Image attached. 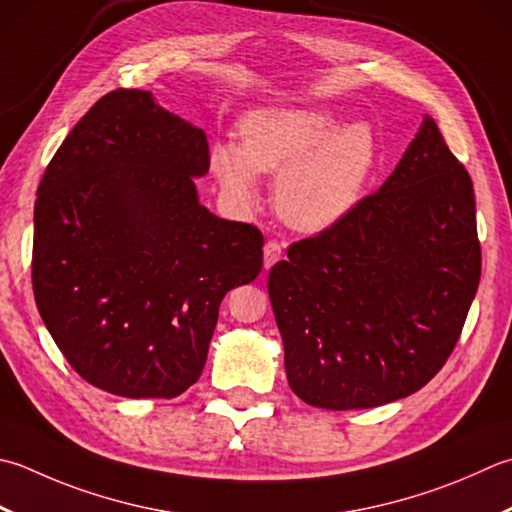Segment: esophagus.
<instances>
[{
	"label": "esophagus",
	"mask_w": 512,
	"mask_h": 512,
	"mask_svg": "<svg viewBox=\"0 0 512 512\" xmlns=\"http://www.w3.org/2000/svg\"><path fill=\"white\" fill-rule=\"evenodd\" d=\"M282 244L279 242H275V239H270V242H266L264 244V268L268 270V268H273V264L275 262H279V259H282Z\"/></svg>",
	"instance_id": "1"
}]
</instances>
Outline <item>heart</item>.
Masks as SVG:
<instances>
[{
  "label": "heart",
  "instance_id": "heart-1",
  "mask_svg": "<svg viewBox=\"0 0 512 512\" xmlns=\"http://www.w3.org/2000/svg\"><path fill=\"white\" fill-rule=\"evenodd\" d=\"M377 166V137L366 122L326 106H270L242 122V146L213 150V170L242 206L259 197L257 173L277 176L275 208L304 233H322L353 213Z\"/></svg>",
  "mask_w": 512,
  "mask_h": 512
}]
</instances>
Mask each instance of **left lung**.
Wrapping results in <instances>:
<instances>
[{"mask_svg":"<svg viewBox=\"0 0 512 512\" xmlns=\"http://www.w3.org/2000/svg\"><path fill=\"white\" fill-rule=\"evenodd\" d=\"M479 275L473 182L426 115L377 193L270 268L293 393L328 410L417 393L453 353Z\"/></svg>","mask_w":512,"mask_h":512,"instance_id":"8db88e82","label":"left lung"}]
</instances>
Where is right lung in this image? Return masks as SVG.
Instances as JSON below:
<instances>
[{"instance_id":"1","label":"right lung","mask_w":512,"mask_h":512,"mask_svg":"<svg viewBox=\"0 0 512 512\" xmlns=\"http://www.w3.org/2000/svg\"><path fill=\"white\" fill-rule=\"evenodd\" d=\"M202 128L148 90L104 95L50 159L35 202L33 290L88 384L173 399L202 375L230 288L262 270L264 235L199 204Z\"/></svg>"}]
</instances>
